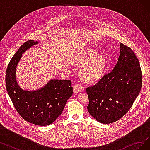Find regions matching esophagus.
Instances as JSON below:
<instances>
[{
  "label": "esophagus",
  "instance_id": "obj_1",
  "mask_svg": "<svg viewBox=\"0 0 150 150\" xmlns=\"http://www.w3.org/2000/svg\"><path fill=\"white\" fill-rule=\"evenodd\" d=\"M82 91V86L79 84H76L74 86V92L75 93H80Z\"/></svg>",
  "mask_w": 150,
  "mask_h": 150
}]
</instances>
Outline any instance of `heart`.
<instances>
[{
	"instance_id": "obj_1",
	"label": "heart",
	"mask_w": 150,
	"mask_h": 150,
	"mask_svg": "<svg viewBox=\"0 0 150 150\" xmlns=\"http://www.w3.org/2000/svg\"><path fill=\"white\" fill-rule=\"evenodd\" d=\"M73 61L78 66H84L80 75L82 79L88 83L98 80L103 76L107 67L106 59L99 56V54L92 49L77 54Z\"/></svg>"
}]
</instances>
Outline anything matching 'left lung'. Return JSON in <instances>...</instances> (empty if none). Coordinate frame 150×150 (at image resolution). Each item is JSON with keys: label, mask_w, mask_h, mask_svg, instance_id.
I'll use <instances>...</instances> for the list:
<instances>
[{"label": "left lung", "mask_w": 150, "mask_h": 150, "mask_svg": "<svg viewBox=\"0 0 150 150\" xmlns=\"http://www.w3.org/2000/svg\"><path fill=\"white\" fill-rule=\"evenodd\" d=\"M120 45V56L111 72L86 89L89 113L98 122L108 124L127 114L142 84L139 61L130 47Z\"/></svg>", "instance_id": "left-lung-1"}]
</instances>
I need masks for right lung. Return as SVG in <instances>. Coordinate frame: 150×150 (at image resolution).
<instances>
[{
	"instance_id": "right-lung-1",
	"label": "right lung",
	"mask_w": 150,
	"mask_h": 150,
	"mask_svg": "<svg viewBox=\"0 0 150 150\" xmlns=\"http://www.w3.org/2000/svg\"><path fill=\"white\" fill-rule=\"evenodd\" d=\"M38 43L30 40L23 43L11 58L6 70L8 93L19 114L25 120L39 126L52 123L62 114L73 88L69 80H50L44 87L33 91L22 89L16 79V69L22 54Z\"/></svg>"
}]
</instances>
